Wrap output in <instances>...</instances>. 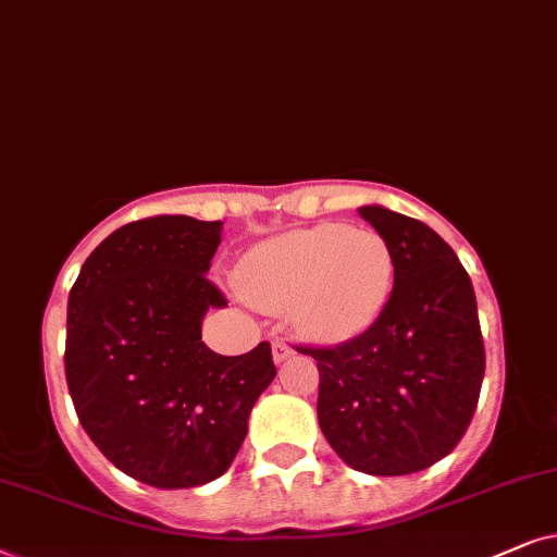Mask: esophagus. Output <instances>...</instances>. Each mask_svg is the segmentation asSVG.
I'll use <instances>...</instances> for the list:
<instances>
[{
    "label": "esophagus",
    "mask_w": 557,
    "mask_h": 557,
    "mask_svg": "<svg viewBox=\"0 0 557 557\" xmlns=\"http://www.w3.org/2000/svg\"><path fill=\"white\" fill-rule=\"evenodd\" d=\"M295 354V348L287 344V341H283V338H274L272 341V356H274V361H285V359H290V356Z\"/></svg>",
    "instance_id": "esophagus-1"
}]
</instances>
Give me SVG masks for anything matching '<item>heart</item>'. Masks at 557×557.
<instances>
[{
    "mask_svg": "<svg viewBox=\"0 0 557 557\" xmlns=\"http://www.w3.org/2000/svg\"><path fill=\"white\" fill-rule=\"evenodd\" d=\"M244 298L262 310H293L306 333L346 341L387 306L395 259L372 228L321 224L259 244L242 259Z\"/></svg>",
    "mask_w": 557,
    "mask_h": 557,
    "instance_id": "heart-1",
    "label": "heart"
}]
</instances>
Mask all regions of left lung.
Here are the masks:
<instances>
[{
  "label": "left lung",
  "instance_id": "left-lung-1",
  "mask_svg": "<svg viewBox=\"0 0 557 557\" xmlns=\"http://www.w3.org/2000/svg\"><path fill=\"white\" fill-rule=\"evenodd\" d=\"M389 244L395 285L380 318L318 361V422L356 471L405 476L458 446L476 410L486 356L476 295L456 251L418 219L361 206Z\"/></svg>",
  "mask_w": 557,
  "mask_h": 557
}]
</instances>
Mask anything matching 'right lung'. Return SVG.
Wrapping results in <instances>:
<instances>
[{
	"label": "right lung",
	"instance_id": "add662e5",
	"mask_svg": "<svg viewBox=\"0 0 557 557\" xmlns=\"http://www.w3.org/2000/svg\"><path fill=\"white\" fill-rule=\"evenodd\" d=\"M221 221L150 216L116 228L69 298L65 382L81 425L127 476L209 484L232 466L257 397L277 374L267 341L221 356L201 338Z\"/></svg>",
	"mask_w": 557,
	"mask_h": 557
}]
</instances>
